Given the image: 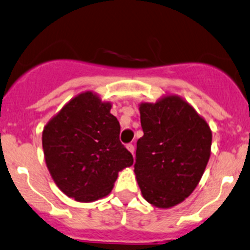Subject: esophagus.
Segmentation results:
<instances>
[{"label":"esophagus","mask_w":250,"mask_h":250,"mask_svg":"<svg viewBox=\"0 0 250 250\" xmlns=\"http://www.w3.org/2000/svg\"><path fill=\"white\" fill-rule=\"evenodd\" d=\"M126 148H127V150L133 155V153H135V146H133L132 143H128L126 144Z\"/></svg>","instance_id":"34e87169"}]
</instances>
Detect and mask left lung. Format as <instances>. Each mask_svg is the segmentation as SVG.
<instances>
[{
    "label": "left lung",
    "mask_w": 250,
    "mask_h": 250,
    "mask_svg": "<svg viewBox=\"0 0 250 250\" xmlns=\"http://www.w3.org/2000/svg\"><path fill=\"white\" fill-rule=\"evenodd\" d=\"M144 135L137 141L135 174L144 200L171 208L191 195L210 156L212 131L178 95L140 104Z\"/></svg>",
    "instance_id": "1"
}]
</instances>
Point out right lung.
<instances>
[{
  "instance_id": "obj_1",
  "label": "right lung",
  "mask_w": 250,
  "mask_h": 250,
  "mask_svg": "<svg viewBox=\"0 0 250 250\" xmlns=\"http://www.w3.org/2000/svg\"><path fill=\"white\" fill-rule=\"evenodd\" d=\"M112 104L92 91L71 99L43 128L45 164L59 189L78 202L107 196L118 173L133 164L119 141Z\"/></svg>"
}]
</instances>
